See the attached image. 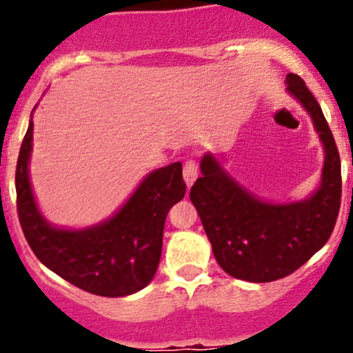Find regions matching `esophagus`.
<instances>
[{
	"label": "esophagus",
	"instance_id": "34e87169",
	"mask_svg": "<svg viewBox=\"0 0 353 353\" xmlns=\"http://www.w3.org/2000/svg\"><path fill=\"white\" fill-rule=\"evenodd\" d=\"M197 164H196V161H192V159H189V161H185V164H184V181H185V184H188V188H190V185L194 184V181L197 179Z\"/></svg>",
	"mask_w": 353,
	"mask_h": 353
}]
</instances>
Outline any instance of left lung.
<instances>
[{
  "label": "left lung",
  "instance_id": "8db88e82",
  "mask_svg": "<svg viewBox=\"0 0 353 353\" xmlns=\"http://www.w3.org/2000/svg\"><path fill=\"white\" fill-rule=\"evenodd\" d=\"M287 91L307 109L323 148L322 182L302 202L269 204L255 199L224 172L216 157H202L190 201L208 234L219 265L247 282H272L302 267L325 245L335 228L342 199L337 144L317 99L301 76L287 74Z\"/></svg>",
  "mask_w": 353,
  "mask_h": 353
}]
</instances>
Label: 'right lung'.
<instances>
[{"instance_id": "1", "label": "right lung", "mask_w": 353, "mask_h": 353, "mask_svg": "<svg viewBox=\"0 0 353 353\" xmlns=\"http://www.w3.org/2000/svg\"><path fill=\"white\" fill-rule=\"evenodd\" d=\"M33 121L19 149L14 181L19 224L36 257L64 281L101 297H124L144 289L159 265L165 216L185 194L182 164L149 174L123 209L103 224L56 229L36 208L28 176Z\"/></svg>"}]
</instances>
